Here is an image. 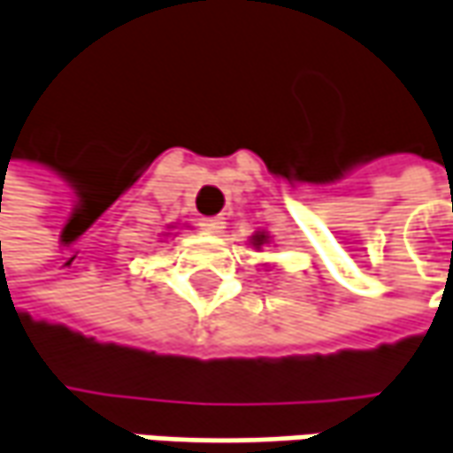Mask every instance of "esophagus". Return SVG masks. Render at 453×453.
Here are the masks:
<instances>
[{
	"instance_id": "34e87169",
	"label": "esophagus",
	"mask_w": 453,
	"mask_h": 453,
	"mask_svg": "<svg viewBox=\"0 0 453 453\" xmlns=\"http://www.w3.org/2000/svg\"><path fill=\"white\" fill-rule=\"evenodd\" d=\"M201 229L206 234H214V237H221L224 229H226V221L221 216H211V219H201Z\"/></svg>"
}]
</instances>
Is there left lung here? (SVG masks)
Listing matches in <instances>:
<instances>
[{
  "instance_id": "8db88e82",
  "label": "left lung",
  "mask_w": 453,
  "mask_h": 453,
  "mask_svg": "<svg viewBox=\"0 0 453 453\" xmlns=\"http://www.w3.org/2000/svg\"><path fill=\"white\" fill-rule=\"evenodd\" d=\"M250 244L257 250V252H262L265 247H270L273 244V237H270V232H265V229H260V232H255L252 237H250ZM265 270H270V265H262Z\"/></svg>"
}]
</instances>
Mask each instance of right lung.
<instances>
[{"label":"right lung","instance_id":"right-lung-1","mask_svg":"<svg viewBox=\"0 0 453 453\" xmlns=\"http://www.w3.org/2000/svg\"><path fill=\"white\" fill-rule=\"evenodd\" d=\"M175 229H178V224H168V226H165V232H163V237H173V232H175Z\"/></svg>","mask_w":453,"mask_h":453}]
</instances>
